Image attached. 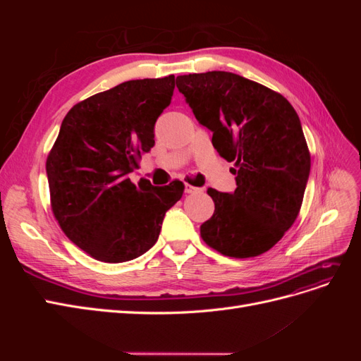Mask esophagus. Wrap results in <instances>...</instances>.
Instances as JSON below:
<instances>
[{"instance_id": "esophagus-1", "label": "esophagus", "mask_w": 361, "mask_h": 361, "mask_svg": "<svg viewBox=\"0 0 361 361\" xmlns=\"http://www.w3.org/2000/svg\"><path fill=\"white\" fill-rule=\"evenodd\" d=\"M199 191H202V188L194 187V185H191V183H185V192L192 194V192H199Z\"/></svg>"}]
</instances>
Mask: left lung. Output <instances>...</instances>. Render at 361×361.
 Here are the masks:
<instances>
[{"label": "left lung", "instance_id": "left-lung-1", "mask_svg": "<svg viewBox=\"0 0 361 361\" xmlns=\"http://www.w3.org/2000/svg\"><path fill=\"white\" fill-rule=\"evenodd\" d=\"M176 85L236 174L235 192L207 190L215 211L200 226L202 239L228 257L264 255L297 220L309 179L297 111L285 96L232 72L180 75Z\"/></svg>", "mask_w": 361, "mask_h": 361}]
</instances>
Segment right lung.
I'll use <instances>...</instances> for the list:
<instances>
[{
    "label": "right lung",
    "mask_w": 361,
    "mask_h": 361,
    "mask_svg": "<svg viewBox=\"0 0 361 361\" xmlns=\"http://www.w3.org/2000/svg\"><path fill=\"white\" fill-rule=\"evenodd\" d=\"M174 76L133 80L73 105L47 158L51 209L71 241L96 260H133L154 247L183 183L135 185L128 174L155 145Z\"/></svg>",
    "instance_id": "obj_1"
}]
</instances>
